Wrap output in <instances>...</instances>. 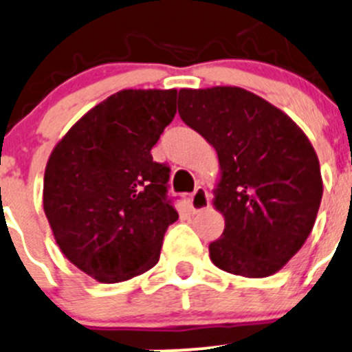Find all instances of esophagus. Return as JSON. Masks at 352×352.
I'll return each instance as SVG.
<instances>
[{
    "mask_svg": "<svg viewBox=\"0 0 352 352\" xmlns=\"http://www.w3.org/2000/svg\"><path fill=\"white\" fill-rule=\"evenodd\" d=\"M210 205V195L203 186H198L190 197V208L193 213H200Z\"/></svg>",
    "mask_w": 352,
    "mask_h": 352,
    "instance_id": "1",
    "label": "esophagus"
}]
</instances>
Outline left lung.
<instances>
[{"label":"left lung","instance_id":"obj_1","mask_svg":"<svg viewBox=\"0 0 352 352\" xmlns=\"http://www.w3.org/2000/svg\"><path fill=\"white\" fill-rule=\"evenodd\" d=\"M177 110L219 155L212 205L226 229L210 244L212 263L245 278L278 273L305 244L324 191L309 137L280 108L237 86L179 89Z\"/></svg>","mask_w":352,"mask_h":352}]
</instances>
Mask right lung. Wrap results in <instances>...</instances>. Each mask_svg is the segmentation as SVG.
<instances>
[{
  "instance_id": "add662e5",
  "label": "right lung",
  "mask_w": 352,
  "mask_h": 352,
  "mask_svg": "<svg viewBox=\"0 0 352 352\" xmlns=\"http://www.w3.org/2000/svg\"><path fill=\"white\" fill-rule=\"evenodd\" d=\"M177 89H122L86 111L56 144L43 175V212L63 254L100 283L157 264L177 212L169 168L151 149L176 115Z\"/></svg>"
}]
</instances>
